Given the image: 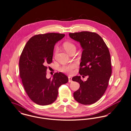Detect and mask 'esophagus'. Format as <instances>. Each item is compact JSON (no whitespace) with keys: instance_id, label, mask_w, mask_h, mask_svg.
Returning a JSON list of instances; mask_svg holds the SVG:
<instances>
[{"instance_id":"obj_1","label":"esophagus","mask_w":131,"mask_h":131,"mask_svg":"<svg viewBox=\"0 0 131 131\" xmlns=\"http://www.w3.org/2000/svg\"><path fill=\"white\" fill-rule=\"evenodd\" d=\"M72 81V78L71 77H68V82H71Z\"/></svg>"}]
</instances>
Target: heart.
I'll return each instance as SVG.
<instances>
[{"label":"heart","instance_id":"1","mask_svg":"<svg viewBox=\"0 0 131 131\" xmlns=\"http://www.w3.org/2000/svg\"><path fill=\"white\" fill-rule=\"evenodd\" d=\"M63 45L64 49L68 53L73 49H76L75 45L73 43L70 42H65L63 43ZM57 51H58V48L57 47H56L55 49V54H56ZM76 67V64L75 63H72L69 65L62 66L61 67L60 70L63 72L71 75L73 74V70Z\"/></svg>","mask_w":131,"mask_h":131}]
</instances>
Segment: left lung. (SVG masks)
I'll use <instances>...</instances> for the list:
<instances>
[{
  "label": "left lung",
  "mask_w": 131,
  "mask_h": 131,
  "mask_svg": "<svg viewBox=\"0 0 131 131\" xmlns=\"http://www.w3.org/2000/svg\"><path fill=\"white\" fill-rule=\"evenodd\" d=\"M69 36L79 42L83 49L79 72L83 77L88 76L85 82L80 76L73 77L72 80L80 85L74 93V98L80 104L91 105L101 98L108 87L112 74L110 52L103 39L95 32L70 33Z\"/></svg>",
  "instance_id": "left-lung-1"
}]
</instances>
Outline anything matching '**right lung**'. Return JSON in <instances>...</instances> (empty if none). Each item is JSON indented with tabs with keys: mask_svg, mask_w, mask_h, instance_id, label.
<instances>
[{
	"mask_svg": "<svg viewBox=\"0 0 131 131\" xmlns=\"http://www.w3.org/2000/svg\"><path fill=\"white\" fill-rule=\"evenodd\" d=\"M64 36L57 33L35 35L27 41L21 54L20 78L27 95L38 105L53 103L59 87L68 81V77L61 72L55 73L52 79L46 78L47 66L52 62L54 45Z\"/></svg>",
	"mask_w": 131,
	"mask_h": 131,
	"instance_id": "add662e5",
	"label": "right lung"
}]
</instances>
